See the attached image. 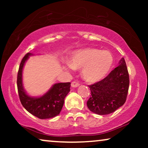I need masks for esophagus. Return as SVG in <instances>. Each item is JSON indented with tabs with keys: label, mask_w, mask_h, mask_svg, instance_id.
<instances>
[{
	"label": "esophagus",
	"mask_w": 148,
	"mask_h": 148,
	"mask_svg": "<svg viewBox=\"0 0 148 148\" xmlns=\"http://www.w3.org/2000/svg\"><path fill=\"white\" fill-rule=\"evenodd\" d=\"M79 86V84L78 82H73L71 83V86L73 87V88H76V87H78Z\"/></svg>",
	"instance_id": "esophagus-1"
}]
</instances>
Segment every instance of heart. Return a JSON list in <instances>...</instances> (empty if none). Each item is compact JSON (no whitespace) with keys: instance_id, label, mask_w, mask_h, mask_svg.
<instances>
[{"instance_id":"1","label":"heart","mask_w":148,"mask_h":148,"mask_svg":"<svg viewBox=\"0 0 148 148\" xmlns=\"http://www.w3.org/2000/svg\"><path fill=\"white\" fill-rule=\"evenodd\" d=\"M113 64L110 52L96 48H86L75 52L71 66L75 69H82V77L86 82L96 83L108 74Z\"/></svg>"}]
</instances>
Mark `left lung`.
Wrapping results in <instances>:
<instances>
[{"label": "left lung", "instance_id": "obj_1", "mask_svg": "<svg viewBox=\"0 0 148 148\" xmlns=\"http://www.w3.org/2000/svg\"><path fill=\"white\" fill-rule=\"evenodd\" d=\"M91 91L87 106L92 112L108 114L125 104L129 86V76L124 58L104 79L88 86Z\"/></svg>", "mask_w": 148, "mask_h": 148}]
</instances>
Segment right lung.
Instances as JSON below:
<instances>
[{"instance_id": "add662e5", "label": "right lung", "mask_w": 148, "mask_h": 148, "mask_svg": "<svg viewBox=\"0 0 148 148\" xmlns=\"http://www.w3.org/2000/svg\"><path fill=\"white\" fill-rule=\"evenodd\" d=\"M32 53L28 52L22 58L17 73V90L21 104L29 113L40 119L57 116L62 110L64 98L70 92L71 83H58L40 98H32L26 94L22 84V71L24 64Z\"/></svg>"}]
</instances>
